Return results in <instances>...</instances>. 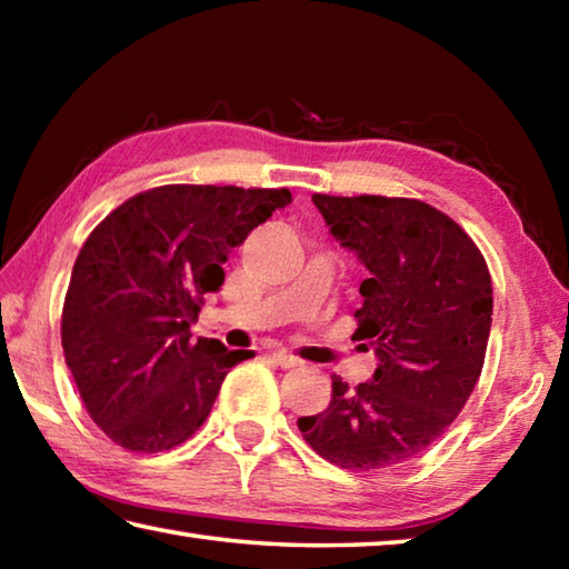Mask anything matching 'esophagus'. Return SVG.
<instances>
[{"instance_id": "1", "label": "esophagus", "mask_w": 569, "mask_h": 569, "mask_svg": "<svg viewBox=\"0 0 569 569\" xmlns=\"http://www.w3.org/2000/svg\"><path fill=\"white\" fill-rule=\"evenodd\" d=\"M273 361L281 366V369H298V366H303V361L298 359V356L288 353V351H273Z\"/></svg>"}]
</instances>
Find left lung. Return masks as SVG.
Instances as JSON below:
<instances>
[{
  "mask_svg": "<svg viewBox=\"0 0 569 569\" xmlns=\"http://www.w3.org/2000/svg\"><path fill=\"white\" fill-rule=\"evenodd\" d=\"M313 203L369 271L353 339L373 346L379 366L356 389L331 377V403L298 429L336 467L387 469L435 445L475 391L492 276L465 228L421 200L316 192Z\"/></svg>",
  "mask_w": 569,
  "mask_h": 569,
  "instance_id": "obj_1",
  "label": "left lung"
}]
</instances>
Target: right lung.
I'll return each instance as SVG.
<instances>
[{"instance_id": "1", "label": "right lung", "mask_w": 569, "mask_h": 569, "mask_svg": "<svg viewBox=\"0 0 569 569\" xmlns=\"http://www.w3.org/2000/svg\"><path fill=\"white\" fill-rule=\"evenodd\" d=\"M288 188L160 186L124 200L77 256L62 349L84 409L114 445L156 455L203 427L226 373L253 351L190 339L206 293Z\"/></svg>"}]
</instances>
